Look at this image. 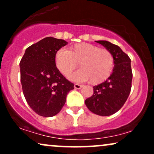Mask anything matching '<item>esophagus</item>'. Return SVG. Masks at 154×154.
Listing matches in <instances>:
<instances>
[{"mask_svg": "<svg viewBox=\"0 0 154 154\" xmlns=\"http://www.w3.org/2000/svg\"><path fill=\"white\" fill-rule=\"evenodd\" d=\"M74 87H75V89H81V88H82V85H79V84H75V85H74Z\"/></svg>", "mask_w": 154, "mask_h": 154, "instance_id": "obj_1", "label": "esophagus"}]
</instances>
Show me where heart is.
I'll use <instances>...</instances> for the list:
<instances>
[{"label": "heart", "instance_id": "1", "mask_svg": "<svg viewBox=\"0 0 154 154\" xmlns=\"http://www.w3.org/2000/svg\"><path fill=\"white\" fill-rule=\"evenodd\" d=\"M78 72L69 76L76 82L90 81L93 85L102 83L110 77L114 65V56L109 50L90 43H77L68 50L60 49L55 54V64L63 76L77 68Z\"/></svg>", "mask_w": 154, "mask_h": 154}]
</instances>
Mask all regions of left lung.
<instances>
[{"instance_id":"8db88e82","label":"left lung","mask_w":154,"mask_h":154,"mask_svg":"<svg viewBox=\"0 0 154 154\" xmlns=\"http://www.w3.org/2000/svg\"><path fill=\"white\" fill-rule=\"evenodd\" d=\"M112 54L114 66L110 77L93 87V95L85 103L90 111L99 116H110L126 102L132 85L131 60L118 45L106 40H98Z\"/></svg>"}]
</instances>
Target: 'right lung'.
I'll return each instance as SVG.
<instances>
[{
  "instance_id": "obj_1",
  "label": "right lung",
  "mask_w": 154,
  "mask_h": 154,
  "mask_svg": "<svg viewBox=\"0 0 154 154\" xmlns=\"http://www.w3.org/2000/svg\"><path fill=\"white\" fill-rule=\"evenodd\" d=\"M68 43L51 37L43 38L26 49L19 66L25 99L38 115L51 117L61 110L74 84L60 73L55 54Z\"/></svg>"
}]
</instances>
